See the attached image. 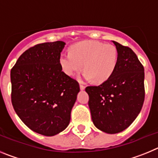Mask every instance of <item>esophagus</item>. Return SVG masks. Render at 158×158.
Returning <instances> with one entry per match:
<instances>
[{"label":"esophagus","mask_w":158,"mask_h":158,"mask_svg":"<svg viewBox=\"0 0 158 158\" xmlns=\"http://www.w3.org/2000/svg\"><path fill=\"white\" fill-rule=\"evenodd\" d=\"M85 86L83 85L82 84H80V89L81 90V91H83V90H85Z\"/></svg>","instance_id":"esophagus-1"}]
</instances>
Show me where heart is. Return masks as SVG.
<instances>
[{
	"mask_svg": "<svg viewBox=\"0 0 158 158\" xmlns=\"http://www.w3.org/2000/svg\"><path fill=\"white\" fill-rule=\"evenodd\" d=\"M118 60V51L112 44L84 41L72 46L70 53L61 54L59 64L68 76H74L83 68V79L103 83L113 74Z\"/></svg>",
	"mask_w": 158,
	"mask_h": 158,
	"instance_id": "b5f03b06",
	"label": "heart"
}]
</instances>
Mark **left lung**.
<instances>
[{"label": "left lung", "mask_w": 158, "mask_h": 158, "mask_svg": "<svg viewBox=\"0 0 158 158\" xmlns=\"http://www.w3.org/2000/svg\"><path fill=\"white\" fill-rule=\"evenodd\" d=\"M118 60L111 77L98 86H88L89 107L97 129L107 134L124 131L140 113L145 98L144 68L131 48L112 41Z\"/></svg>", "instance_id": "left-lung-1"}]
</instances>
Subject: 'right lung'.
I'll return each mask as SVG.
<instances>
[{
  "mask_svg": "<svg viewBox=\"0 0 158 158\" xmlns=\"http://www.w3.org/2000/svg\"><path fill=\"white\" fill-rule=\"evenodd\" d=\"M62 41L44 43L20 55L11 70L12 104L23 123L36 133L54 136L70 122L79 84L59 64Z\"/></svg>",
  "mask_w": 158,
  "mask_h": 158,
  "instance_id": "obj_1",
  "label": "right lung"
}]
</instances>
